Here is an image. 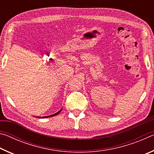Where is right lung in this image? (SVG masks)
Returning <instances> with one entry per match:
<instances>
[{"label": "right lung", "mask_w": 154, "mask_h": 154, "mask_svg": "<svg viewBox=\"0 0 154 154\" xmlns=\"http://www.w3.org/2000/svg\"><path fill=\"white\" fill-rule=\"evenodd\" d=\"M62 109H60V111H58V112H57V113H54V114H53V115H51V116H43V117H38V116H36V118H51V117L55 116H56V115H58V114H59L60 113V111H62Z\"/></svg>", "instance_id": "1"}]
</instances>
